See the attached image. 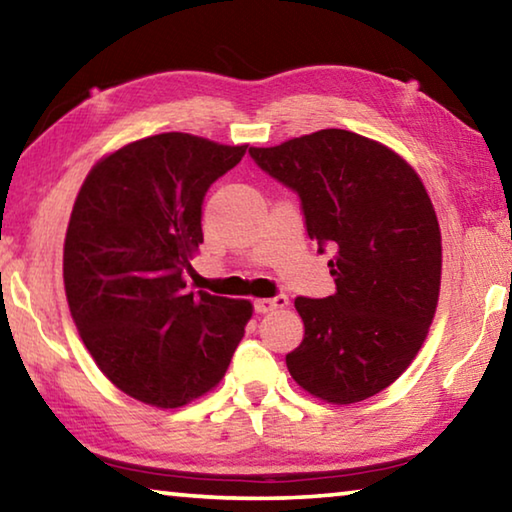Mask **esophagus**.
I'll list each match as a JSON object with an SVG mask.
<instances>
[{
    "label": "esophagus",
    "mask_w": 512,
    "mask_h": 512,
    "mask_svg": "<svg viewBox=\"0 0 512 512\" xmlns=\"http://www.w3.org/2000/svg\"><path fill=\"white\" fill-rule=\"evenodd\" d=\"M287 305H289L287 296L262 298V300H255V302H253V307H255L257 314H268V311H273V309H284V307H287Z\"/></svg>",
    "instance_id": "34e87169"
}]
</instances>
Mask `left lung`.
<instances>
[{
  "mask_svg": "<svg viewBox=\"0 0 512 512\" xmlns=\"http://www.w3.org/2000/svg\"><path fill=\"white\" fill-rule=\"evenodd\" d=\"M248 153L298 194L318 253H334L332 296L296 298L305 339L287 354L291 377L332 404L377 395L409 368L438 302L443 246L418 173L341 128Z\"/></svg>",
  "mask_w": 512,
  "mask_h": 512,
  "instance_id": "left-lung-1",
  "label": "left lung"
}]
</instances>
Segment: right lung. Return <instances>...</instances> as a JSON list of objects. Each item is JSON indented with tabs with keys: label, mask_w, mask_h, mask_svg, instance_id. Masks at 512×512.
I'll use <instances>...</instances> for the list:
<instances>
[{
	"label": "right lung",
	"mask_w": 512,
	"mask_h": 512,
	"mask_svg": "<svg viewBox=\"0 0 512 512\" xmlns=\"http://www.w3.org/2000/svg\"><path fill=\"white\" fill-rule=\"evenodd\" d=\"M246 146L162 133L103 158L69 219L63 277L79 334L119 391L176 409L219 384L253 314L187 291L203 201Z\"/></svg>",
	"instance_id": "right-lung-1"
}]
</instances>
